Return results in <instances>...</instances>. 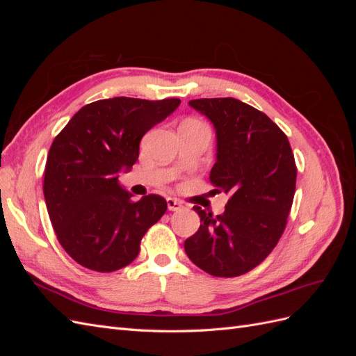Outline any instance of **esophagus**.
<instances>
[{"label": "esophagus", "instance_id": "obj_1", "mask_svg": "<svg viewBox=\"0 0 356 356\" xmlns=\"http://www.w3.org/2000/svg\"><path fill=\"white\" fill-rule=\"evenodd\" d=\"M166 202H168V209L169 211H179L182 208V203L179 200L174 199V197H168Z\"/></svg>", "mask_w": 356, "mask_h": 356}]
</instances>
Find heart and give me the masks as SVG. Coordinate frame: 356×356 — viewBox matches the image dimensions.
<instances>
[{"instance_id": "heart-1", "label": "heart", "mask_w": 356, "mask_h": 356, "mask_svg": "<svg viewBox=\"0 0 356 356\" xmlns=\"http://www.w3.org/2000/svg\"><path fill=\"white\" fill-rule=\"evenodd\" d=\"M187 122H197V120H187Z\"/></svg>"}]
</instances>
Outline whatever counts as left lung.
Segmentation results:
<instances>
[{
  "label": "left lung",
  "instance_id": "left-lung-1",
  "mask_svg": "<svg viewBox=\"0 0 356 356\" xmlns=\"http://www.w3.org/2000/svg\"><path fill=\"white\" fill-rule=\"evenodd\" d=\"M217 131L215 193L230 195L225 211L195 209L199 230L184 242L190 260L217 277L245 275L273 251L293 207L297 166L286 135L264 113L234 98L193 99Z\"/></svg>",
  "mask_w": 356,
  "mask_h": 356
}]
</instances>
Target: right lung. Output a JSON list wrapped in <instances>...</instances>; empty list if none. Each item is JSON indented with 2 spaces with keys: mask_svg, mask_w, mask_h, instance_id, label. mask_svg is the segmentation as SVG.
Returning <instances> with one entry per match:
<instances>
[{
  "mask_svg": "<svg viewBox=\"0 0 356 356\" xmlns=\"http://www.w3.org/2000/svg\"><path fill=\"white\" fill-rule=\"evenodd\" d=\"M179 104L126 96L95 101L53 139L42 191L59 243L80 266L110 273L131 264L147 230L166 212L159 195L134 202L118 186V172L135 165L143 136Z\"/></svg>",
  "mask_w": 356,
  "mask_h": 356,
  "instance_id": "add662e5",
  "label": "right lung"
}]
</instances>
